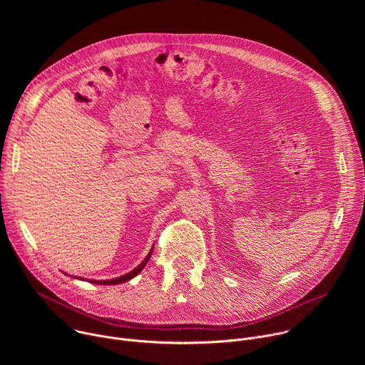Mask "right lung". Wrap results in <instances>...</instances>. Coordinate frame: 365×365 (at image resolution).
<instances>
[{"label": "right lung", "mask_w": 365, "mask_h": 365, "mask_svg": "<svg viewBox=\"0 0 365 365\" xmlns=\"http://www.w3.org/2000/svg\"><path fill=\"white\" fill-rule=\"evenodd\" d=\"M154 248V247H153ZM153 248L150 250V252L147 254V257L143 259V263L140 264V266H137L134 270H131L130 273H127V274H124V276H121V277H115V279H111V280H92V279H89V280H86V282H89V283H95V284H120V283H125V282H128V280H131V279H134L143 269H144V266L147 264V262L150 259V257H151V252H153ZM66 274V273H65ZM76 279H81V277H78L76 276ZM81 280H85V279H81Z\"/></svg>", "instance_id": "add662e5"}]
</instances>
